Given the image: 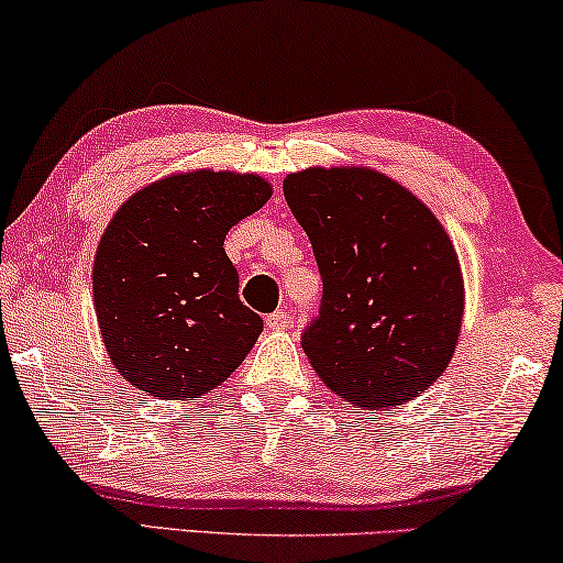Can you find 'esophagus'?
<instances>
[{"label": "esophagus", "instance_id": "34e87169", "mask_svg": "<svg viewBox=\"0 0 563 563\" xmlns=\"http://www.w3.org/2000/svg\"><path fill=\"white\" fill-rule=\"evenodd\" d=\"M289 324H291V317L287 314V311H274V314L266 317V327H269L272 332H282V330H287Z\"/></svg>", "mask_w": 563, "mask_h": 563}]
</instances>
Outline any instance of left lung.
<instances>
[{
	"mask_svg": "<svg viewBox=\"0 0 563 563\" xmlns=\"http://www.w3.org/2000/svg\"><path fill=\"white\" fill-rule=\"evenodd\" d=\"M322 274L301 347L319 379L360 408L420 397L451 365L465 289L455 246L426 203L367 166L284 178Z\"/></svg>",
	"mask_w": 563,
	"mask_h": 563,
	"instance_id": "obj_1",
	"label": "left lung"
}]
</instances>
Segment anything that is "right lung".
I'll list each match as a JSON object with an SVG mask.
<instances>
[{
    "label": "right lung",
    "mask_w": 563,
    "mask_h": 563,
    "mask_svg": "<svg viewBox=\"0 0 563 563\" xmlns=\"http://www.w3.org/2000/svg\"><path fill=\"white\" fill-rule=\"evenodd\" d=\"M272 198L256 173L198 168L135 191L102 231L92 301L108 357L137 390L186 400L219 387L258 340L223 249Z\"/></svg>",
    "instance_id": "add662e5"
}]
</instances>
